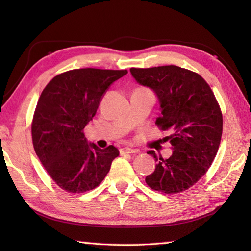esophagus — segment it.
<instances>
[{
  "label": "esophagus",
  "mask_w": 251,
  "mask_h": 251,
  "mask_svg": "<svg viewBox=\"0 0 251 251\" xmlns=\"http://www.w3.org/2000/svg\"><path fill=\"white\" fill-rule=\"evenodd\" d=\"M139 152L138 149H131V148H122L121 149V154L124 155V154H136Z\"/></svg>",
  "instance_id": "34e87169"
}]
</instances>
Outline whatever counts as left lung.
Returning a JSON list of instances; mask_svg holds the SVG:
<instances>
[{
  "instance_id": "left-lung-1",
  "label": "left lung",
  "mask_w": 251,
  "mask_h": 251,
  "mask_svg": "<svg viewBox=\"0 0 251 251\" xmlns=\"http://www.w3.org/2000/svg\"><path fill=\"white\" fill-rule=\"evenodd\" d=\"M137 83L152 89L159 104L156 120L173 153L157 157L155 170L147 176L151 189L166 194L179 193L195 184L214 161L222 136V114L214 93L200 74L177 66L131 68Z\"/></svg>"
}]
</instances>
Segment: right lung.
<instances>
[{
  "instance_id": "right-lung-1",
  "label": "right lung",
  "mask_w": 251,
  "mask_h": 251,
  "mask_svg": "<svg viewBox=\"0 0 251 251\" xmlns=\"http://www.w3.org/2000/svg\"><path fill=\"white\" fill-rule=\"evenodd\" d=\"M127 70L75 69L55 76L37 101L32 141L37 157L58 186L83 193L98 186L120 155L114 146L100 149L83 129L106 90Z\"/></svg>"
}]
</instances>
